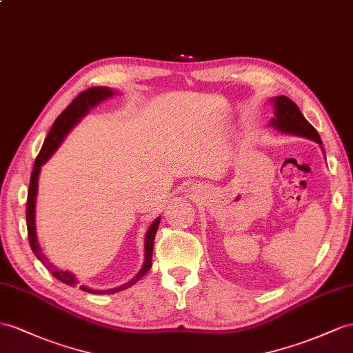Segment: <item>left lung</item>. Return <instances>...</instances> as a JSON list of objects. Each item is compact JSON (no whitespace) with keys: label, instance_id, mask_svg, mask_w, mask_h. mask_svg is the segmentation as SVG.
Instances as JSON below:
<instances>
[{"label":"left lung","instance_id":"left-lung-1","mask_svg":"<svg viewBox=\"0 0 353 353\" xmlns=\"http://www.w3.org/2000/svg\"><path fill=\"white\" fill-rule=\"evenodd\" d=\"M271 103L274 104V117L270 121L271 126H274V128L279 130L280 132L301 135V137L310 139L316 143H319L322 148V140L319 137L318 131H316L313 126L307 122L301 110L298 108V105L292 101V99H289L285 95H280L271 99Z\"/></svg>","mask_w":353,"mask_h":353}]
</instances>
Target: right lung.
I'll return each instance as SVG.
<instances>
[{
    "mask_svg": "<svg viewBox=\"0 0 353 353\" xmlns=\"http://www.w3.org/2000/svg\"><path fill=\"white\" fill-rule=\"evenodd\" d=\"M114 95L113 90L110 88H104V86H94L89 88L83 92H80L71 103L64 112H62L58 119L55 121V123L52 125V128L48 134L46 140L43 143V148L39 153L37 159L34 162V168L31 173V180H30V188H28V200H26V228H28V240L31 249L34 252V255L37 256L41 264L46 267L53 277H57L58 280H61L62 283H65L68 286H79L77 279L74 277V274L68 273V271H62L59 268H57L52 263H49V259L43 255L41 248L39 246L37 241V231H35V200H37V189H39V176H40V170L44 162H48V159L53 155L59 144L62 143V140L65 139V135L74 128V126L80 122V119L90 110V108L95 107L97 104H99L101 101H104L105 98ZM161 222V216L157 218L150 223V227L146 232V239H144V263L141 270L139 271L137 274L132 280H130L128 283H125L122 286H117L113 289H105V291H95V289H90L85 285L80 286V289L85 292H90V294H114L123 291V289L132 286L135 282L148 273L152 267V254H153V241H155V234L158 231Z\"/></svg>",
    "mask_w": 353,
    "mask_h": 353,
    "instance_id": "add662e5",
    "label": "right lung"
}]
</instances>
